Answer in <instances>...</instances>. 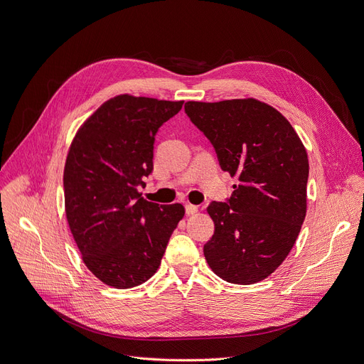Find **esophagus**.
<instances>
[{
  "label": "esophagus",
  "mask_w": 364,
  "mask_h": 364,
  "mask_svg": "<svg viewBox=\"0 0 364 364\" xmlns=\"http://www.w3.org/2000/svg\"><path fill=\"white\" fill-rule=\"evenodd\" d=\"M185 212H186V215H194V213L198 212V207L188 203V204H185Z\"/></svg>",
  "instance_id": "34e87169"
}]
</instances>
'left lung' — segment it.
<instances>
[{"label": "left lung", "mask_w": 364, "mask_h": 364, "mask_svg": "<svg viewBox=\"0 0 364 364\" xmlns=\"http://www.w3.org/2000/svg\"><path fill=\"white\" fill-rule=\"evenodd\" d=\"M185 112L213 145L220 168L240 181L227 201L207 207L215 232L205 261L228 283L261 282L284 261L304 223L306 151L289 121L255 99L186 102Z\"/></svg>", "instance_id": "obj_1"}]
</instances>
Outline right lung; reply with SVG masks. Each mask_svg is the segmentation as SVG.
Masks as SVG:
<instances>
[{"mask_svg": "<svg viewBox=\"0 0 364 364\" xmlns=\"http://www.w3.org/2000/svg\"><path fill=\"white\" fill-rule=\"evenodd\" d=\"M183 102L117 96L81 126L63 171L65 210L82 261L117 289L145 283L161 264L182 204L146 201L137 193L152 173L159 129Z\"/></svg>", "mask_w": 364, "mask_h": 364, "instance_id": "1", "label": "right lung"}]
</instances>
